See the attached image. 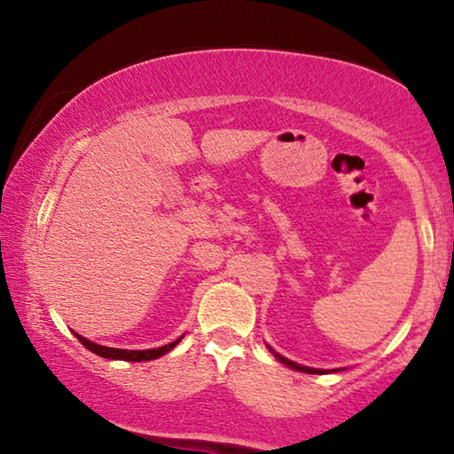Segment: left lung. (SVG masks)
<instances>
[{
  "mask_svg": "<svg viewBox=\"0 0 454 454\" xmlns=\"http://www.w3.org/2000/svg\"><path fill=\"white\" fill-rule=\"evenodd\" d=\"M269 350H270V354H273L275 358H278L279 363H284L286 367H290V369H294V372H303V373H333V372H340V369H314V367H305V364H299V363H294V361H288V358L286 356H281V354H278L273 350V348L270 346H267Z\"/></svg>",
  "mask_w": 454,
  "mask_h": 454,
  "instance_id": "1",
  "label": "left lung"
}]
</instances>
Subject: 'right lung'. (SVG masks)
Listing matches in <instances>:
<instances>
[{
    "label": "right lung",
    "instance_id": "1",
    "mask_svg": "<svg viewBox=\"0 0 454 454\" xmlns=\"http://www.w3.org/2000/svg\"><path fill=\"white\" fill-rule=\"evenodd\" d=\"M76 340L81 341L87 350H91L93 354H98V356H102V358H111V361L140 363V361H153V358L164 356L166 352L173 350L176 343L184 340V335H181L179 340H175L173 343H166V346H161V348H153V350H121V348H106V346H100V343H93L90 340H85V337H81L78 333H76Z\"/></svg>",
    "mask_w": 454,
    "mask_h": 454
}]
</instances>
